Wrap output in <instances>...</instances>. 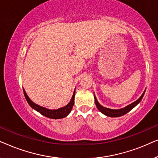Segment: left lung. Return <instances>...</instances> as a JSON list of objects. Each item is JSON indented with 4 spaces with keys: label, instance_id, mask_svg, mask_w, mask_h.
<instances>
[{
    "label": "left lung",
    "instance_id": "1",
    "mask_svg": "<svg viewBox=\"0 0 158 158\" xmlns=\"http://www.w3.org/2000/svg\"><path fill=\"white\" fill-rule=\"evenodd\" d=\"M144 93H145V90H144L143 94H142V96H140L137 101H135V102L131 103V104L127 106L126 107L122 108V109H109V108H106L104 106H101L100 103H98L96 96L94 95L95 103H96V107L98 108L99 111H100L102 114H104V115L107 116H110V117H119V116H122L123 115H124V114H126L127 113H128V112L130 111L133 108H135L136 106H137L138 103L141 101L144 95Z\"/></svg>",
    "mask_w": 158,
    "mask_h": 158
}]
</instances>
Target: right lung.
<instances>
[{"label":"right lung","mask_w":158,"mask_h":158,"mask_svg":"<svg viewBox=\"0 0 158 158\" xmlns=\"http://www.w3.org/2000/svg\"><path fill=\"white\" fill-rule=\"evenodd\" d=\"M23 94H24V96L26 98V100L29 103L30 106L32 109L36 110V111H38L39 113L42 114L43 116H46V117L52 118V119H59V118H62L66 117L70 113L71 110L73 109V105H74V98H75V89L73 92V96L71 98V100L70 101L68 104L60 108L57 109H47L45 107H42L41 106H39L38 104H36L35 103H34L31 99L29 98V97L28 96V95L26 93L24 88H23Z\"/></svg>","instance_id":"obj_1"}]
</instances>
